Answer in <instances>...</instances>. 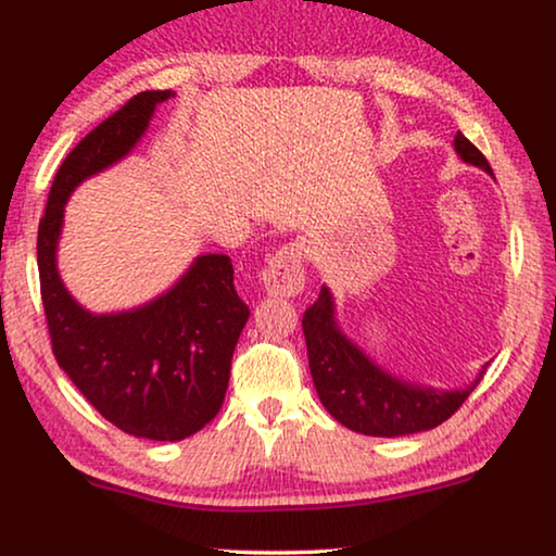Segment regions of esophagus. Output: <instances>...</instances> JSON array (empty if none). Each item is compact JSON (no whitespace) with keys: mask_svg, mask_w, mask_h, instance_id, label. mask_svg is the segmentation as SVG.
Wrapping results in <instances>:
<instances>
[{"mask_svg":"<svg viewBox=\"0 0 556 556\" xmlns=\"http://www.w3.org/2000/svg\"><path fill=\"white\" fill-rule=\"evenodd\" d=\"M263 286L276 295H299L306 286V270H303V253L299 245H283L265 261L261 273Z\"/></svg>","mask_w":556,"mask_h":556,"instance_id":"34e87169","label":"esophagus"}]
</instances>
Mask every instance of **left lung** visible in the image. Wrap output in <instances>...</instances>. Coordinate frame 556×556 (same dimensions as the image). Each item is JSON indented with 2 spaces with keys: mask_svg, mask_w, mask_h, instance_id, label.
<instances>
[{
  "mask_svg": "<svg viewBox=\"0 0 556 556\" xmlns=\"http://www.w3.org/2000/svg\"><path fill=\"white\" fill-rule=\"evenodd\" d=\"M455 151L463 162L493 174L485 156L460 131L455 136ZM303 337H306L308 367L318 400L333 420L362 435L397 438L438 428L458 413L468 394L483 379L481 371V377L466 390L435 392L384 375L339 331L333 321L331 293L326 286L314 306L303 314Z\"/></svg>",
  "mask_w": 556,
  "mask_h": 556,
  "instance_id": "1",
  "label": "left lung"
}]
</instances>
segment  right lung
Instances as JSON below:
<instances>
[{
	"label": "right lung",
	"instance_id": "right-lung-1",
	"mask_svg": "<svg viewBox=\"0 0 556 556\" xmlns=\"http://www.w3.org/2000/svg\"><path fill=\"white\" fill-rule=\"evenodd\" d=\"M172 90H143L80 139L52 179L37 230V268L52 354L83 397L136 438L181 440L223 407L232 352L250 308L230 255H202L169 293L116 316L83 311L60 283L55 245L75 185L116 162L147 131Z\"/></svg>",
	"mask_w": 556,
	"mask_h": 556
}]
</instances>
